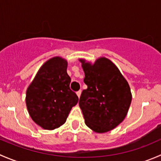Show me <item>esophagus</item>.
<instances>
[{
    "label": "esophagus",
    "mask_w": 161,
    "mask_h": 161,
    "mask_svg": "<svg viewBox=\"0 0 161 161\" xmlns=\"http://www.w3.org/2000/svg\"><path fill=\"white\" fill-rule=\"evenodd\" d=\"M81 93H82V91H81V90H79L77 92H76V94H77V96H78V97H79V98L80 97Z\"/></svg>",
    "instance_id": "1"
}]
</instances>
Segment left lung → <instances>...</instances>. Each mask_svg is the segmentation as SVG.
I'll use <instances>...</instances> for the list:
<instances>
[{"label": "left lung", "instance_id": "obj_1", "mask_svg": "<svg viewBox=\"0 0 161 161\" xmlns=\"http://www.w3.org/2000/svg\"><path fill=\"white\" fill-rule=\"evenodd\" d=\"M79 61L87 85L79 102L86 125L97 133L111 131L127 115L131 102L130 86L108 58H99L93 64L82 58Z\"/></svg>", "mask_w": 161, "mask_h": 161}]
</instances>
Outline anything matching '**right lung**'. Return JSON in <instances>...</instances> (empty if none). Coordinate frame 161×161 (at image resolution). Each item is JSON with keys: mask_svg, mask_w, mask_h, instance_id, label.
<instances>
[{"mask_svg": "<svg viewBox=\"0 0 161 161\" xmlns=\"http://www.w3.org/2000/svg\"><path fill=\"white\" fill-rule=\"evenodd\" d=\"M68 61L61 57L47 61L26 90L25 103L32 121L43 129L53 130L64 124L79 101L70 90Z\"/></svg>", "mask_w": 161, "mask_h": 161, "instance_id": "1", "label": "right lung"}]
</instances>
